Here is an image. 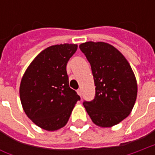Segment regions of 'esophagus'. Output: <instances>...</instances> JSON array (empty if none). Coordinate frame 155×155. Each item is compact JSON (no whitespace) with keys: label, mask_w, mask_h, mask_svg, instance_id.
Masks as SVG:
<instances>
[{"label":"esophagus","mask_w":155,"mask_h":155,"mask_svg":"<svg viewBox=\"0 0 155 155\" xmlns=\"http://www.w3.org/2000/svg\"><path fill=\"white\" fill-rule=\"evenodd\" d=\"M77 93H78V94L80 95V96H81V95H82V91H81V90H78Z\"/></svg>","instance_id":"34e87169"}]
</instances>
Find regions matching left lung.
Segmentation results:
<instances>
[{"instance_id":"obj_1","label":"left lung","mask_w":155,"mask_h":155,"mask_svg":"<svg viewBox=\"0 0 155 155\" xmlns=\"http://www.w3.org/2000/svg\"><path fill=\"white\" fill-rule=\"evenodd\" d=\"M80 49L90 62L94 76L95 96L84 101V107L94 124L112 127L129 116L135 104L138 85L125 57L105 42L88 41Z\"/></svg>"}]
</instances>
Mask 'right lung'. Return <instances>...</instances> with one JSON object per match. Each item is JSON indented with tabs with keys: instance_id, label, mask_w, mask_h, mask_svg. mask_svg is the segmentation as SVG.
Returning a JSON list of instances; mask_svg holds the SVG:
<instances>
[{
	"instance_id": "obj_1",
	"label": "right lung",
	"mask_w": 155,
	"mask_h": 155,
	"mask_svg": "<svg viewBox=\"0 0 155 155\" xmlns=\"http://www.w3.org/2000/svg\"><path fill=\"white\" fill-rule=\"evenodd\" d=\"M75 44L51 45L32 61L22 76L20 98L25 114L43 130L54 131L67 124L78 101L69 86L66 64Z\"/></svg>"
}]
</instances>
